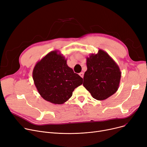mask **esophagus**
Wrapping results in <instances>:
<instances>
[{
  "label": "esophagus",
  "mask_w": 147,
  "mask_h": 147,
  "mask_svg": "<svg viewBox=\"0 0 147 147\" xmlns=\"http://www.w3.org/2000/svg\"><path fill=\"white\" fill-rule=\"evenodd\" d=\"M79 75H80V76L81 78H83V77H84V72H81V73L79 74Z\"/></svg>",
  "instance_id": "obj_1"
}]
</instances>
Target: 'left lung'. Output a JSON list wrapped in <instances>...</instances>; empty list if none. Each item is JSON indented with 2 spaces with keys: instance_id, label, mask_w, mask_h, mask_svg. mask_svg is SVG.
Masks as SVG:
<instances>
[{
  "instance_id": "left-lung-1",
  "label": "left lung",
  "mask_w": 147,
  "mask_h": 147,
  "mask_svg": "<svg viewBox=\"0 0 147 147\" xmlns=\"http://www.w3.org/2000/svg\"><path fill=\"white\" fill-rule=\"evenodd\" d=\"M87 70L84 76V87L97 100H104L118 90L121 71L107 53L99 49L97 54L87 57Z\"/></svg>"
}]
</instances>
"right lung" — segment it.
Instances as JSON below:
<instances>
[{
  "instance_id": "add662e5",
  "label": "right lung",
  "mask_w": 147,
  "mask_h": 147,
  "mask_svg": "<svg viewBox=\"0 0 147 147\" xmlns=\"http://www.w3.org/2000/svg\"><path fill=\"white\" fill-rule=\"evenodd\" d=\"M67 59L58 50L51 51L34 67L32 78L41 97L55 105L69 99L83 79L67 65Z\"/></svg>"
}]
</instances>
